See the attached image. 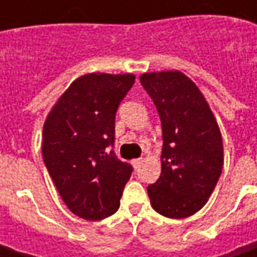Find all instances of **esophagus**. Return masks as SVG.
<instances>
[{
	"instance_id": "obj_1",
	"label": "esophagus",
	"mask_w": 257,
	"mask_h": 257,
	"mask_svg": "<svg viewBox=\"0 0 257 257\" xmlns=\"http://www.w3.org/2000/svg\"><path fill=\"white\" fill-rule=\"evenodd\" d=\"M142 162H143V159H136V160L132 162V164H133L134 169H139V167H140V164H142Z\"/></svg>"
}]
</instances>
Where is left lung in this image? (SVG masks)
<instances>
[{"label": "left lung", "instance_id": "8db88e82", "mask_svg": "<svg viewBox=\"0 0 257 257\" xmlns=\"http://www.w3.org/2000/svg\"><path fill=\"white\" fill-rule=\"evenodd\" d=\"M140 83L163 132L162 173L147 187L152 206L170 219L192 216L206 204L222 174L219 125L200 90L180 71L146 73Z\"/></svg>", "mask_w": 257, "mask_h": 257}]
</instances>
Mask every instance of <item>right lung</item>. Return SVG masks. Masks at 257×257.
Instances as JSON below:
<instances>
[{"mask_svg":"<svg viewBox=\"0 0 257 257\" xmlns=\"http://www.w3.org/2000/svg\"><path fill=\"white\" fill-rule=\"evenodd\" d=\"M133 74H87L68 87L43 130V159L67 207L85 220L117 212L133 167L114 153L115 113Z\"/></svg>","mask_w":257,"mask_h":257,"instance_id":"1","label":"right lung"}]
</instances>
